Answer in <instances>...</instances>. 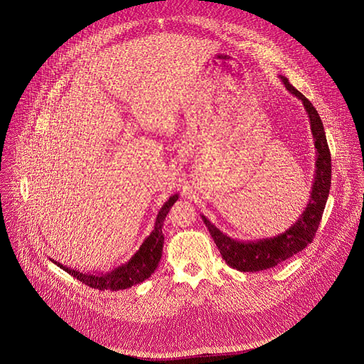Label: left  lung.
<instances>
[{
  "mask_svg": "<svg viewBox=\"0 0 364 364\" xmlns=\"http://www.w3.org/2000/svg\"><path fill=\"white\" fill-rule=\"evenodd\" d=\"M284 88L301 101L309 118L313 144L316 148V169L310 191V199L297 218L284 232L273 237L257 240H237L220 232L206 216L202 220L208 226L225 262L240 272H259L270 269L304 249L314 237L318 228L331 183V159L323 128V122L311 102L299 92L286 77L279 75Z\"/></svg>",
  "mask_w": 364,
  "mask_h": 364,
  "instance_id": "1",
  "label": "left lung"
}]
</instances>
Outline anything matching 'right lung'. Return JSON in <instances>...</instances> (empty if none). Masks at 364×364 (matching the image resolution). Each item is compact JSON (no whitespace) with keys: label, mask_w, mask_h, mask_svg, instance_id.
Here are the masks:
<instances>
[{"label":"right lung","mask_w":364,"mask_h":364,"mask_svg":"<svg viewBox=\"0 0 364 364\" xmlns=\"http://www.w3.org/2000/svg\"><path fill=\"white\" fill-rule=\"evenodd\" d=\"M178 198H179L178 193L169 196V199L159 209L156 219H155L154 229L149 233V236L145 237V240L142 242L139 249L132 255V257L127 263L112 269L111 272L82 273L80 270L70 269L54 259H51V260L58 267H61L67 273H70L71 276L77 277L78 280H81L82 283L94 287V289L124 290V289L132 287L134 284H138V283L146 280L156 270L159 260L162 257V249H164V233H162L164 220H165L168 212L171 210L172 205L178 200Z\"/></svg>","instance_id":"obj_1"}]
</instances>
